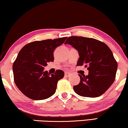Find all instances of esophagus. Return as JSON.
Segmentation results:
<instances>
[{"label":"esophagus","instance_id":"esophagus-1","mask_svg":"<svg viewBox=\"0 0 128 128\" xmlns=\"http://www.w3.org/2000/svg\"><path fill=\"white\" fill-rule=\"evenodd\" d=\"M70 76L71 74L68 72H65V73H64V76H66V77H68V76Z\"/></svg>","mask_w":128,"mask_h":128}]
</instances>
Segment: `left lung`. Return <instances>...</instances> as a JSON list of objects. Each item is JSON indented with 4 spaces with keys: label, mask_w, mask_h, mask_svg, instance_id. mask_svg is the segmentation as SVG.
<instances>
[{
    "label": "left lung",
    "mask_w": 128,
    "mask_h": 128,
    "mask_svg": "<svg viewBox=\"0 0 128 128\" xmlns=\"http://www.w3.org/2000/svg\"><path fill=\"white\" fill-rule=\"evenodd\" d=\"M64 44L78 51L76 66L84 65L88 76L80 75V82L74 86L76 93L82 97L95 98L103 94L114 81L117 63L106 44L97 39L84 36H70Z\"/></svg>",
    "instance_id": "left-lung-1"
}]
</instances>
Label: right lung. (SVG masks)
Masks as SVG:
<instances>
[{
    "instance_id": "obj_1",
    "label": "right lung",
    "mask_w": 128,
    "mask_h": 128,
    "mask_svg": "<svg viewBox=\"0 0 128 128\" xmlns=\"http://www.w3.org/2000/svg\"><path fill=\"white\" fill-rule=\"evenodd\" d=\"M66 37L34 41L23 47L12 66L14 82L24 95L34 100L47 99L56 93L58 81L64 73L57 70L50 75L44 67L54 61V52Z\"/></svg>"
}]
</instances>
